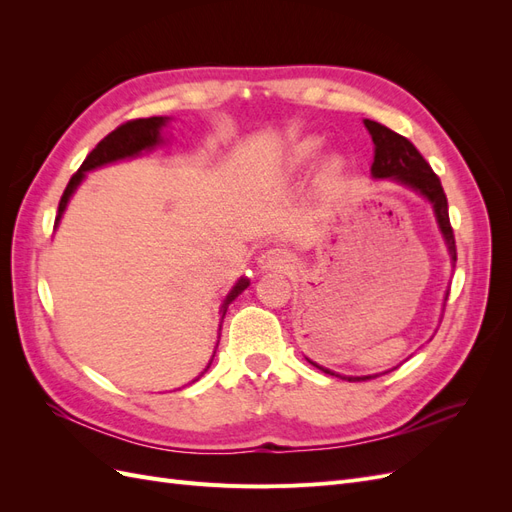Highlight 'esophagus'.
I'll use <instances>...</instances> for the list:
<instances>
[{
  "instance_id": "1",
  "label": "esophagus",
  "mask_w": 512,
  "mask_h": 512,
  "mask_svg": "<svg viewBox=\"0 0 512 512\" xmlns=\"http://www.w3.org/2000/svg\"><path fill=\"white\" fill-rule=\"evenodd\" d=\"M292 256L286 250H280V247H271V250H265L258 258L260 269L271 271V269H280V271H288L292 267Z\"/></svg>"
}]
</instances>
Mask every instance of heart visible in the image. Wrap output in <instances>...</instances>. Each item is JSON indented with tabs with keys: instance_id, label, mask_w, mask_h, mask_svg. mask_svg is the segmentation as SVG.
I'll list each match as a JSON object with an SVG mask.
<instances>
[{
	"instance_id": "1",
	"label": "heart",
	"mask_w": 512,
	"mask_h": 512,
	"mask_svg": "<svg viewBox=\"0 0 512 512\" xmlns=\"http://www.w3.org/2000/svg\"><path fill=\"white\" fill-rule=\"evenodd\" d=\"M318 149H320V141H318V138H305V141H301V143H297V145L292 147L288 164H290L292 168L305 166L307 162H312V158L316 156ZM339 168H342V164H339V160H331V162L327 164V170H324V173H327L329 177H333V175L339 173Z\"/></svg>"
}]
</instances>
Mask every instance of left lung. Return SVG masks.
Wrapping results in <instances>:
<instances>
[{
	"mask_svg": "<svg viewBox=\"0 0 512 512\" xmlns=\"http://www.w3.org/2000/svg\"><path fill=\"white\" fill-rule=\"evenodd\" d=\"M365 128L369 130L371 141H374V145H376V156H374V164H371V175H374L376 179H395L399 183H406L418 194H423L433 205V211H436L438 226H440L444 241L448 245V252H451L453 260H457L455 232L451 226V218H448V200H446L444 188L440 183V177L433 173L427 160L421 156V151H418L406 136H401V134L393 132L391 128H386V126H382V123L371 121V119H365ZM309 363L322 369L324 374L335 376L333 371L320 367L318 363H314V361H309ZM371 378H376V376L346 378V380L361 382V380H371Z\"/></svg>",
	"mask_w": 512,
	"mask_h": 512,
	"instance_id": "left-lung-1",
	"label": "left lung"
}]
</instances>
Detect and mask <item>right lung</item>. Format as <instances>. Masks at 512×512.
Listing matches in <instances>:
<instances>
[{
	"label": "right lung",
	"mask_w": 512,
	"mask_h": 512,
	"mask_svg": "<svg viewBox=\"0 0 512 512\" xmlns=\"http://www.w3.org/2000/svg\"><path fill=\"white\" fill-rule=\"evenodd\" d=\"M166 123V117H147V119H132V121H126L121 123L119 128H115L111 134H106L102 141L91 149L89 156L85 158V162L81 164V168L76 170V173L70 177L68 185L64 194H61V200H59V209H57V218H55V224L59 222L61 213H64L68 200L72 196V192L76 190V185H79L85 177L87 170L91 168H98L102 164H108V162H115V160H123V158H132V156H138L143 149H151L153 145H158L162 138H160V128ZM247 280H239V284L230 290V294L224 301V309H222V318L226 316V309L228 305L235 301L239 294L247 288ZM211 365V363H209Z\"/></svg>",
	"instance_id": "add662e5"
}]
</instances>
